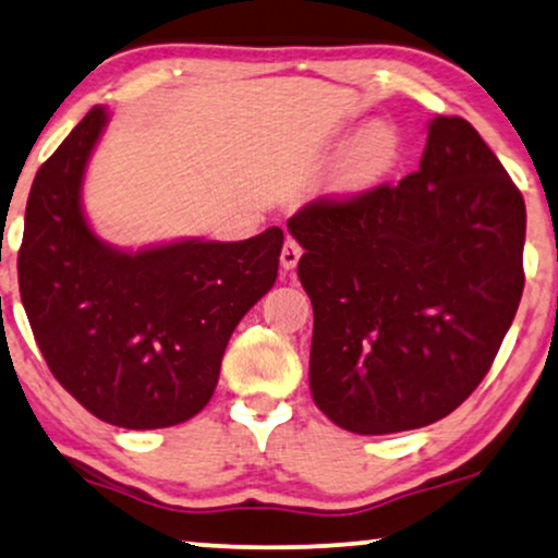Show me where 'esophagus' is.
<instances>
[{
	"label": "esophagus",
	"instance_id": "34e87169",
	"mask_svg": "<svg viewBox=\"0 0 558 558\" xmlns=\"http://www.w3.org/2000/svg\"><path fill=\"white\" fill-rule=\"evenodd\" d=\"M300 256H302V246L292 239V235H289V239L284 241V246H281V256H279L281 266H284L287 271L294 269L296 262H300Z\"/></svg>",
	"mask_w": 558,
	"mask_h": 558
}]
</instances>
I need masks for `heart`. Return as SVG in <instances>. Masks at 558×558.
I'll list each match as a JSON object with an SVG mask.
<instances>
[{"label":"heart","mask_w":558,"mask_h":558,"mask_svg":"<svg viewBox=\"0 0 558 558\" xmlns=\"http://www.w3.org/2000/svg\"><path fill=\"white\" fill-rule=\"evenodd\" d=\"M401 157L403 140L399 129L391 121H373L342 149L332 172V187L345 195L365 193L384 182L401 165Z\"/></svg>","instance_id":"1"}]
</instances>
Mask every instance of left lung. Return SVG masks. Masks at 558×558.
I'll return each mask as SVG.
<instances>
[{"mask_svg":"<svg viewBox=\"0 0 558 558\" xmlns=\"http://www.w3.org/2000/svg\"><path fill=\"white\" fill-rule=\"evenodd\" d=\"M315 310L310 391L355 434L434 424L480 386L523 294L525 203L470 121L437 117L416 172L287 220Z\"/></svg>","mask_w":558,"mask_h":558,"instance_id":"8db88e82","label":"left lung"}]
</instances>
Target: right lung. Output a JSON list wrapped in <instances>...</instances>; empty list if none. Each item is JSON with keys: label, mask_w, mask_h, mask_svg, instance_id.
<instances>
[{"label": "right lung", "mask_w": 558, "mask_h": 558, "mask_svg": "<svg viewBox=\"0 0 558 558\" xmlns=\"http://www.w3.org/2000/svg\"><path fill=\"white\" fill-rule=\"evenodd\" d=\"M104 126L96 106L35 174L20 296L45 363L83 409L124 429H162L210 401L228 338L277 281L284 233L111 248L81 208Z\"/></svg>", "instance_id": "add662e5"}]
</instances>
